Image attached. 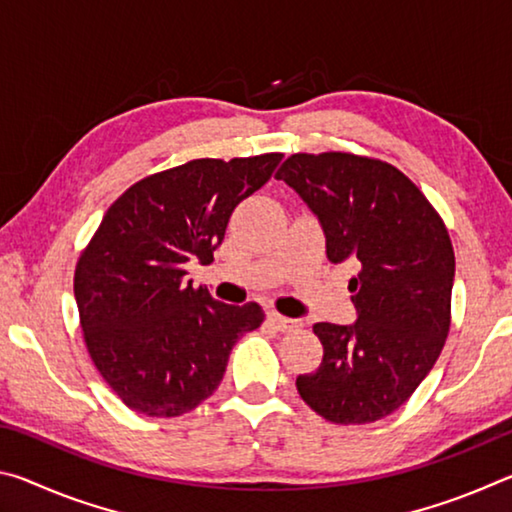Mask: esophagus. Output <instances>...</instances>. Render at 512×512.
<instances>
[{
    "mask_svg": "<svg viewBox=\"0 0 512 512\" xmlns=\"http://www.w3.org/2000/svg\"><path fill=\"white\" fill-rule=\"evenodd\" d=\"M266 320H268V325L277 329V332H291V329H296V320L284 318L280 314H275V311H271V314L266 316Z\"/></svg>",
    "mask_w": 512,
    "mask_h": 512,
    "instance_id": "34e87169",
    "label": "esophagus"
}]
</instances>
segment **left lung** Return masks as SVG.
<instances>
[{
    "label": "left lung",
    "mask_w": 512,
    "mask_h": 512,
    "mask_svg": "<svg viewBox=\"0 0 512 512\" xmlns=\"http://www.w3.org/2000/svg\"><path fill=\"white\" fill-rule=\"evenodd\" d=\"M318 216L327 259L352 264L357 320L316 323L323 361L296 379L336 424L391 415L429 375L452 323L454 248L440 214L393 164L354 153H293L275 173Z\"/></svg>",
    "instance_id": "8db88e82"
}]
</instances>
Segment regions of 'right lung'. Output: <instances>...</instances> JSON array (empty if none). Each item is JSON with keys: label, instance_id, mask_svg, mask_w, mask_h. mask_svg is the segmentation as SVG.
<instances>
[{"label": "right lung", "instance_id": "obj_1", "mask_svg": "<svg viewBox=\"0 0 512 512\" xmlns=\"http://www.w3.org/2000/svg\"><path fill=\"white\" fill-rule=\"evenodd\" d=\"M280 160H192L142 178L108 207L76 262L74 296L94 366L128 409L149 418L196 409L221 384L239 336L262 325L257 302L214 300L185 282V264L212 262L230 214Z\"/></svg>", "mask_w": 512, "mask_h": 512}]
</instances>
